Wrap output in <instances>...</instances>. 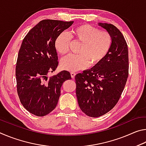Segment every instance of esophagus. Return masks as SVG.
<instances>
[{"mask_svg":"<svg viewBox=\"0 0 146 146\" xmlns=\"http://www.w3.org/2000/svg\"><path fill=\"white\" fill-rule=\"evenodd\" d=\"M76 75V73L75 72H71V78H75V76Z\"/></svg>","mask_w":146,"mask_h":146,"instance_id":"1","label":"esophagus"}]
</instances>
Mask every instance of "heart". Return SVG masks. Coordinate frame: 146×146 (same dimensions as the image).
Returning a JSON list of instances; mask_svg holds the SVG:
<instances>
[{
    "mask_svg": "<svg viewBox=\"0 0 146 146\" xmlns=\"http://www.w3.org/2000/svg\"><path fill=\"white\" fill-rule=\"evenodd\" d=\"M71 38L81 43L77 55H69L62 58L60 66L64 70L76 71L90 66H96L108 55L112 46L113 38L107 31L90 24H82L73 28L70 35L62 32L55 40V48L60 55H65L70 51Z\"/></svg>",
    "mask_w": 146,
    "mask_h": 146,
    "instance_id": "heart-1",
    "label": "heart"
}]
</instances>
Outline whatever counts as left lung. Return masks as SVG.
I'll use <instances>...</instances> for the list:
<instances>
[{
  "label": "left lung",
  "instance_id": "left-lung-1",
  "mask_svg": "<svg viewBox=\"0 0 146 146\" xmlns=\"http://www.w3.org/2000/svg\"><path fill=\"white\" fill-rule=\"evenodd\" d=\"M98 25L112 36L111 48L100 64L75 76L79 107L91 117H99L115 107L129 75L128 48L123 35L111 24Z\"/></svg>",
  "mask_w": 146,
  "mask_h": 146
}]
</instances>
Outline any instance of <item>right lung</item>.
I'll use <instances>...</instances> for the list:
<instances>
[{
	"mask_svg": "<svg viewBox=\"0 0 146 146\" xmlns=\"http://www.w3.org/2000/svg\"><path fill=\"white\" fill-rule=\"evenodd\" d=\"M73 21H41L25 36L17 57L15 75L20 101L31 114L43 117L56 108L64 82L71 74L62 71L49 78L58 61L55 40Z\"/></svg>",
	"mask_w": 146,
	"mask_h": 146,
	"instance_id": "add662e5",
	"label": "right lung"
}]
</instances>
